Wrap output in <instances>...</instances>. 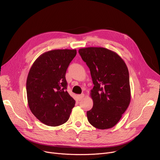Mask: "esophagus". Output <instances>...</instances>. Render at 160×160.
Wrapping results in <instances>:
<instances>
[{
  "mask_svg": "<svg viewBox=\"0 0 160 160\" xmlns=\"http://www.w3.org/2000/svg\"><path fill=\"white\" fill-rule=\"evenodd\" d=\"M78 99H79V100H81L83 97H84V94H81V95H78Z\"/></svg>",
  "mask_w": 160,
  "mask_h": 160,
  "instance_id": "obj_1",
  "label": "esophagus"
}]
</instances>
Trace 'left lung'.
I'll return each instance as SVG.
<instances>
[{
    "label": "left lung",
    "mask_w": 160,
    "mask_h": 160,
    "mask_svg": "<svg viewBox=\"0 0 160 160\" xmlns=\"http://www.w3.org/2000/svg\"><path fill=\"white\" fill-rule=\"evenodd\" d=\"M78 52L89 68L94 84L91 91L93 106L87 112L88 120L96 128H111L130 104L127 66L118 54L105 48H83Z\"/></svg>",
    "instance_id": "1"
}]
</instances>
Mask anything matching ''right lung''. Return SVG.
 I'll list each match as a JSON object with an SVG mask.
<instances>
[{
  "label": "right lung",
  "instance_id": "obj_1",
  "mask_svg": "<svg viewBox=\"0 0 160 160\" xmlns=\"http://www.w3.org/2000/svg\"><path fill=\"white\" fill-rule=\"evenodd\" d=\"M77 50H50L33 63L27 80L29 108L43 124L57 127L68 121L75 100L67 91L65 73Z\"/></svg>",
  "mask_w": 160,
  "mask_h": 160
}]
</instances>
